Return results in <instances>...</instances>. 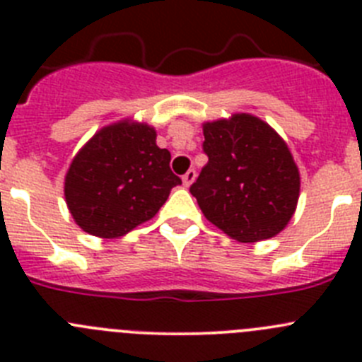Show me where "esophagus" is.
<instances>
[{"instance_id":"obj_1","label":"esophagus","mask_w":362,"mask_h":362,"mask_svg":"<svg viewBox=\"0 0 362 362\" xmlns=\"http://www.w3.org/2000/svg\"><path fill=\"white\" fill-rule=\"evenodd\" d=\"M196 170H194V168H190V170L187 172V174L183 175V185L185 187H190L192 183H194V181H196Z\"/></svg>"}]
</instances>
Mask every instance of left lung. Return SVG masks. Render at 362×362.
I'll return each instance as SVG.
<instances>
[{
	"label": "left lung",
	"mask_w": 362,
	"mask_h": 362,
	"mask_svg": "<svg viewBox=\"0 0 362 362\" xmlns=\"http://www.w3.org/2000/svg\"><path fill=\"white\" fill-rule=\"evenodd\" d=\"M209 163L190 187L204 217L239 243L270 239L299 199V168L283 137L252 114L203 123Z\"/></svg>",
	"instance_id": "8db88e82"
}]
</instances>
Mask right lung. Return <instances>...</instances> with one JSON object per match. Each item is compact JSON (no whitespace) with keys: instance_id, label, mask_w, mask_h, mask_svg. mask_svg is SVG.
Segmentation results:
<instances>
[{"instance_id":"right-lung-1","label":"right lung","mask_w":362,"mask_h":362,"mask_svg":"<svg viewBox=\"0 0 362 362\" xmlns=\"http://www.w3.org/2000/svg\"><path fill=\"white\" fill-rule=\"evenodd\" d=\"M156 136L150 124L123 119L98 130L74 156L65 201L79 228L116 239L159 212L181 179Z\"/></svg>"}]
</instances>
